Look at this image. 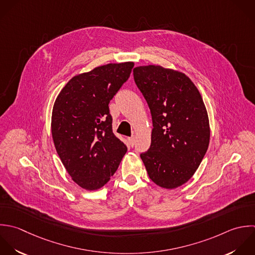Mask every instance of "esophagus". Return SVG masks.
<instances>
[{"mask_svg": "<svg viewBox=\"0 0 255 255\" xmlns=\"http://www.w3.org/2000/svg\"><path fill=\"white\" fill-rule=\"evenodd\" d=\"M128 141H129V143H130L131 146H134V144H135V136L129 137V138H128Z\"/></svg>", "mask_w": 255, "mask_h": 255, "instance_id": "34e87169", "label": "esophagus"}]
</instances>
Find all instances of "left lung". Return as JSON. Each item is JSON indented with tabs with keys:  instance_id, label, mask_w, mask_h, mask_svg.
Returning a JSON list of instances; mask_svg holds the SVG:
<instances>
[{
	"instance_id": "8db88e82",
	"label": "left lung",
	"mask_w": 255,
	"mask_h": 255,
	"mask_svg": "<svg viewBox=\"0 0 255 255\" xmlns=\"http://www.w3.org/2000/svg\"><path fill=\"white\" fill-rule=\"evenodd\" d=\"M133 74L153 121L151 146L140 157L156 185L178 188L196 173L210 144L204 100L193 81L178 70L143 65Z\"/></svg>"
}]
</instances>
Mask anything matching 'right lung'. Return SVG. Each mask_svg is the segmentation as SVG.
I'll list each match as a JSON object with an SVG mask.
<instances>
[{
  "label": "right lung",
  "mask_w": 255,
  "mask_h": 255,
  "mask_svg": "<svg viewBox=\"0 0 255 255\" xmlns=\"http://www.w3.org/2000/svg\"><path fill=\"white\" fill-rule=\"evenodd\" d=\"M134 62L108 63L73 76L52 108L51 135L67 173L87 191L102 188L127 152L112 131L109 102L130 76Z\"/></svg>",
  "instance_id": "1"
}]
</instances>
